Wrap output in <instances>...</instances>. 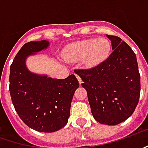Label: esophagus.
Returning <instances> with one entry per match:
<instances>
[{
	"label": "esophagus",
	"mask_w": 148,
	"mask_h": 148,
	"mask_svg": "<svg viewBox=\"0 0 148 148\" xmlns=\"http://www.w3.org/2000/svg\"><path fill=\"white\" fill-rule=\"evenodd\" d=\"M76 77L77 78V80H78V82H79V83H82V79H81V77H80L79 76L76 74Z\"/></svg>",
	"instance_id": "esophagus-1"
}]
</instances>
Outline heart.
<instances>
[{
	"label": "heart",
	"mask_w": 148,
	"mask_h": 148,
	"mask_svg": "<svg viewBox=\"0 0 148 148\" xmlns=\"http://www.w3.org/2000/svg\"><path fill=\"white\" fill-rule=\"evenodd\" d=\"M110 51L111 44L108 39L88 38L69 45L63 52V56L68 61L82 60L84 66L92 68L103 62Z\"/></svg>",
	"instance_id": "obj_1"
}]
</instances>
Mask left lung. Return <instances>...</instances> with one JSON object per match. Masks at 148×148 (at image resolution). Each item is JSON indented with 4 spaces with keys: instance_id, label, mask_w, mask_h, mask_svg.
Segmentation results:
<instances>
[{
    "instance_id": "1",
    "label": "left lung",
    "mask_w": 148,
    "mask_h": 148,
    "mask_svg": "<svg viewBox=\"0 0 148 148\" xmlns=\"http://www.w3.org/2000/svg\"><path fill=\"white\" fill-rule=\"evenodd\" d=\"M113 52L103 62L87 70H75L87 90L91 111L100 124L115 125L135 111L141 91L136 56L121 38L106 35Z\"/></svg>"
}]
</instances>
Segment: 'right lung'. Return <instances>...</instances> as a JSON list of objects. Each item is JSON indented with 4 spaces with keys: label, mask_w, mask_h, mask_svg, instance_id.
<instances>
[{
    "label": "right lung",
    "mask_w": 148,
    "mask_h": 148,
    "mask_svg": "<svg viewBox=\"0 0 148 148\" xmlns=\"http://www.w3.org/2000/svg\"><path fill=\"white\" fill-rule=\"evenodd\" d=\"M49 46L47 40L26 43L10 66L9 91L14 108L28 127L40 132H56L67 124L72 98L79 87L73 74L56 79L27 68V58Z\"/></svg>",
    "instance_id": "right-lung-1"
}]
</instances>
